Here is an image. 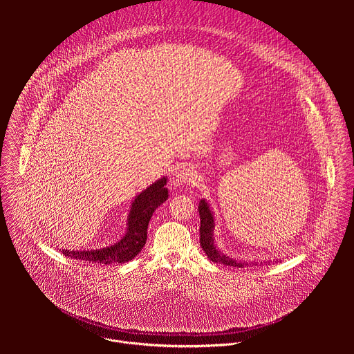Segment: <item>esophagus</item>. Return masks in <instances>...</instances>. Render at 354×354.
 Instances as JSON below:
<instances>
[{
  "instance_id": "1",
  "label": "esophagus",
  "mask_w": 354,
  "mask_h": 354,
  "mask_svg": "<svg viewBox=\"0 0 354 354\" xmlns=\"http://www.w3.org/2000/svg\"><path fill=\"white\" fill-rule=\"evenodd\" d=\"M199 181L198 171L194 166L187 165L183 166L176 174H173L170 180V185L173 188H180L181 185H196Z\"/></svg>"
}]
</instances>
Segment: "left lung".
<instances>
[{
	"label": "left lung",
	"instance_id": "8db88e82",
	"mask_svg": "<svg viewBox=\"0 0 354 354\" xmlns=\"http://www.w3.org/2000/svg\"><path fill=\"white\" fill-rule=\"evenodd\" d=\"M199 215H201V245H202L203 251L208 256V259L214 263H221L225 266H233V267H248L247 261H236L232 257H227L226 254L219 252L215 247H214V236H212V230H214V216L208 208V204L201 201L199 203ZM270 264V261H268ZM252 266H256V263H252Z\"/></svg>",
	"mask_w": 354,
	"mask_h": 354
}]
</instances>
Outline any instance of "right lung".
<instances>
[{
	"instance_id": "right-lung-1",
	"label": "right lung",
	"mask_w": 354,
	"mask_h": 354,
	"mask_svg": "<svg viewBox=\"0 0 354 354\" xmlns=\"http://www.w3.org/2000/svg\"><path fill=\"white\" fill-rule=\"evenodd\" d=\"M166 178L155 181L147 189H145L132 204L129 218H128V230L122 240L109 248L98 251H62L68 257H73L82 261H93L102 264L111 263H125L132 260L142 251L147 240V227L151 219L152 212L167 199Z\"/></svg>"
}]
</instances>
